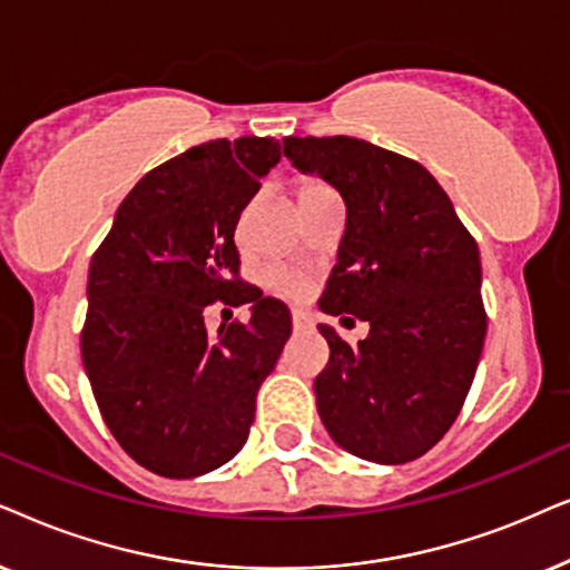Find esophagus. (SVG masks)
Masks as SVG:
<instances>
[{
	"label": "esophagus",
	"instance_id": "obj_1",
	"mask_svg": "<svg viewBox=\"0 0 570 570\" xmlns=\"http://www.w3.org/2000/svg\"><path fill=\"white\" fill-rule=\"evenodd\" d=\"M292 325H294V331H309L313 328V317H309L307 313H302V309H294Z\"/></svg>",
	"mask_w": 570,
	"mask_h": 570
}]
</instances>
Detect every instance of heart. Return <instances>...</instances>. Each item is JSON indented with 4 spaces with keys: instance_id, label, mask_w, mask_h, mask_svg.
<instances>
[{
    "instance_id": "heart-1",
    "label": "heart",
    "mask_w": 570,
    "mask_h": 570,
    "mask_svg": "<svg viewBox=\"0 0 570 570\" xmlns=\"http://www.w3.org/2000/svg\"><path fill=\"white\" fill-rule=\"evenodd\" d=\"M323 189H328V187H325L321 179H302L297 185V200H305V197L323 193ZM265 284H268L276 294H281V297H292V299L305 297V294L309 292V278L305 276V273L292 271V268L265 271Z\"/></svg>"
}]
</instances>
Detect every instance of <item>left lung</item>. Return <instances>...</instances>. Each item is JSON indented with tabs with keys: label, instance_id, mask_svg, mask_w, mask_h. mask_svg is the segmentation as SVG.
<instances>
[{
	"label": "left lung",
	"instance_id": "8db88e82",
	"mask_svg": "<svg viewBox=\"0 0 570 570\" xmlns=\"http://www.w3.org/2000/svg\"><path fill=\"white\" fill-rule=\"evenodd\" d=\"M284 156L346 203L321 309L370 323L356 346L317 325L331 346L315 377L325 430L375 464L420 459L456 422L480 364L488 331L480 247L412 158L346 135L284 138Z\"/></svg>",
	"mask_w": 570,
	"mask_h": 570
}]
</instances>
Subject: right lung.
Here are the masks:
<instances>
[{"instance_id":"right-lung-1","label":"right lung","mask_w":570,"mask_h":570,"mask_svg":"<svg viewBox=\"0 0 570 570\" xmlns=\"http://www.w3.org/2000/svg\"><path fill=\"white\" fill-rule=\"evenodd\" d=\"M281 158L273 138L208 140L150 169L90 257L82 364L117 443L174 480L237 456L255 399L292 336L284 302L239 278V214ZM250 321L205 328V307Z\"/></svg>"}]
</instances>
